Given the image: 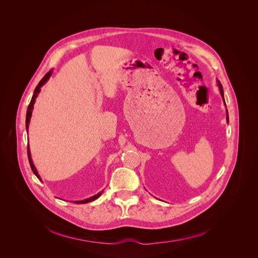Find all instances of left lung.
Wrapping results in <instances>:
<instances>
[{
  "label": "left lung",
  "instance_id": "1",
  "mask_svg": "<svg viewBox=\"0 0 258 258\" xmlns=\"http://www.w3.org/2000/svg\"><path fill=\"white\" fill-rule=\"evenodd\" d=\"M218 81V86H219V88H220V92H221V97H222V100H223V103H224V106L226 107V104H225V101H224V96H223V89H222V85H221V82L219 81V80H217ZM226 122L228 123V112H227V109H226Z\"/></svg>",
  "mask_w": 258,
  "mask_h": 258
}]
</instances>
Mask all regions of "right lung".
<instances>
[{"label":"right lung","mask_w":258,"mask_h":258,"mask_svg":"<svg viewBox=\"0 0 258 258\" xmlns=\"http://www.w3.org/2000/svg\"><path fill=\"white\" fill-rule=\"evenodd\" d=\"M51 74H52V70L49 71L47 74H45V75L42 77V79L38 82V84H37V87H36V89H35V91H34V95H33V97H32V100H31L30 104H29V107H28V110H27V116H26V128H27V131H29V125H30L32 113H33V109H34V104H35L36 98H37V95H38V93H39V91H40V87L49 79V77L51 76ZM28 157H29V162H30V165H31V168H32L34 174L37 176V178L39 181H41V179H40V177H39V175H38V173H37V169H36V167H35V165H34V162H33V160H32V156H31L29 144H28ZM102 192H103V190H101V191L98 192L97 195H94V196H92V197H90V198H88V199H85V200H82V201H75L74 203H75V204H87V203H90V202L95 201L96 199H98V198L102 195Z\"/></svg>","instance_id":"obj_1"}]
</instances>
